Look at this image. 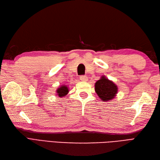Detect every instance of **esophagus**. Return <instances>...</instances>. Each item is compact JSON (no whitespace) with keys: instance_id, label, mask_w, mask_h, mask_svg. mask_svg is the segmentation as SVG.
I'll list each match as a JSON object with an SVG mask.
<instances>
[{"instance_id":"esophagus-1","label":"esophagus","mask_w":160,"mask_h":160,"mask_svg":"<svg viewBox=\"0 0 160 160\" xmlns=\"http://www.w3.org/2000/svg\"><path fill=\"white\" fill-rule=\"evenodd\" d=\"M80 78L81 81H83V82H85V81L87 80V78L84 76H81Z\"/></svg>"}]
</instances>
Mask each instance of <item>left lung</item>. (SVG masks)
Segmentation results:
<instances>
[{
  "label": "left lung",
  "mask_w": 160,
  "mask_h": 160,
  "mask_svg": "<svg viewBox=\"0 0 160 160\" xmlns=\"http://www.w3.org/2000/svg\"><path fill=\"white\" fill-rule=\"evenodd\" d=\"M95 91L102 100L106 102L115 97L118 93V87L103 76L95 84Z\"/></svg>",
  "instance_id": "obj_1"
}]
</instances>
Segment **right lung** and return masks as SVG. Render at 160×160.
<instances>
[{"instance_id":"add662e5","label":"right lung","mask_w":160,"mask_h":160,"mask_svg":"<svg viewBox=\"0 0 160 160\" xmlns=\"http://www.w3.org/2000/svg\"><path fill=\"white\" fill-rule=\"evenodd\" d=\"M56 93L59 97H63L65 96L66 95L69 93V89H68V87L67 86L63 85L58 89V90L56 91Z\"/></svg>"}]
</instances>
